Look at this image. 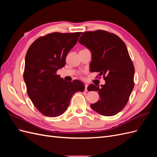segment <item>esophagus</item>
<instances>
[{"mask_svg":"<svg viewBox=\"0 0 157 157\" xmlns=\"http://www.w3.org/2000/svg\"><path fill=\"white\" fill-rule=\"evenodd\" d=\"M88 85L87 84H85V92H88Z\"/></svg>","mask_w":157,"mask_h":157,"instance_id":"esophagus-1","label":"esophagus"}]
</instances>
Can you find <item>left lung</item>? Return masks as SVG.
<instances>
[{
	"instance_id": "8db88e82",
	"label": "left lung",
	"mask_w": 157,
	"mask_h": 157,
	"mask_svg": "<svg viewBox=\"0 0 157 157\" xmlns=\"http://www.w3.org/2000/svg\"><path fill=\"white\" fill-rule=\"evenodd\" d=\"M78 42L91 52L90 70L105 80L101 88L88 86V91H98L100 96L90 106L103 116L117 115L127 104L134 87V67L126 44L115 34L103 30L84 32Z\"/></svg>"
}]
</instances>
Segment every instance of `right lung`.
I'll use <instances>...</instances> for the list:
<instances>
[{
  "mask_svg": "<svg viewBox=\"0 0 157 157\" xmlns=\"http://www.w3.org/2000/svg\"><path fill=\"white\" fill-rule=\"evenodd\" d=\"M81 33H50L33 42L27 52L23 72L27 92L44 116L56 117L63 114L73 95L84 90L80 80L67 82L56 74L65 66L67 54Z\"/></svg>",
  "mask_w": 157,
  "mask_h": 157,
  "instance_id": "1",
  "label": "right lung"
}]
</instances>
